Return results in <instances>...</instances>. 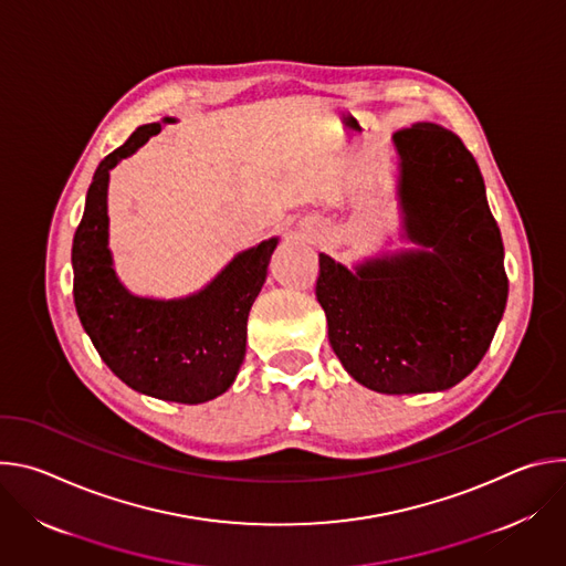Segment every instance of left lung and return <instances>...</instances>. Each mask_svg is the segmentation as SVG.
<instances>
[{"label": "left lung", "instance_id": "left-lung-1", "mask_svg": "<svg viewBox=\"0 0 566 566\" xmlns=\"http://www.w3.org/2000/svg\"><path fill=\"white\" fill-rule=\"evenodd\" d=\"M391 143L400 239L417 249L354 269L319 253L315 295L354 380L380 394L443 391L479 365L497 332L509 297L504 244L457 134L417 123Z\"/></svg>", "mask_w": 566, "mask_h": 566}]
</instances>
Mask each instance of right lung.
Returning a JSON list of instances; mask_svg holds the SVG:
<instances>
[{"mask_svg": "<svg viewBox=\"0 0 566 566\" xmlns=\"http://www.w3.org/2000/svg\"><path fill=\"white\" fill-rule=\"evenodd\" d=\"M170 123L177 118L138 127L101 160L73 237V302L96 352L125 385L197 406L228 391L244 363L249 313L280 237L237 253L203 289L184 297H145L120 282L109 249V172Z\"/></svg>", "mask_w": 566, "mask_h": 566, "instance_id": "add662e5", "label": "right lung"}]
</instances>
